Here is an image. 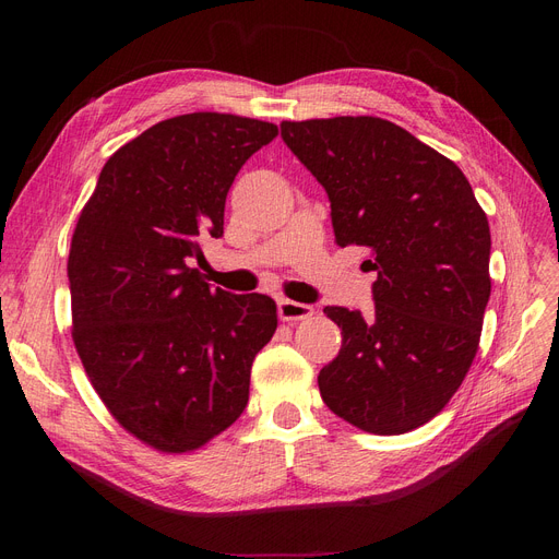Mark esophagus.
<instances>
[{"instance_id":"esophagus-1","label":"esophagus","mask_w":559,"mask_h":559,"mask_svg":"<svg viewBox=\"0 0 559 559\" xmlns=\"http://www.w3.org/2000/svg\"><path fill=\"white\" fill-rule=\"evenodd\" d=\"M277 314L282 321H298V319H308L314 314V308L308 306V302H296V300H280L277 302Z\"/></svg>"}]
</instances>
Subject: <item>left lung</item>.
<instances>
[{
	"label": "left lung",
	"instance_id": "8db88e82",
	"mask_svg": "<svg viewBox=\"0 0 559 559\" xmlns=\"http://www.w3.org/2000/svg\"><path fill=\"white\" fill-rule=\"evenodd\" d=\"M284 144L324 186L341 247L373 253L376 312L324 308L343 331L319 370L329 408L368 433L427 425L466 378L489 300V224L464 173L376 116L284 121Z\"/></svg>",
	"mask_w": 559,
	"mask_h": 559
}]
</instances>
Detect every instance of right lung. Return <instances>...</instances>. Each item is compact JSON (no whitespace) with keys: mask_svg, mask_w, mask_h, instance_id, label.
I'll return each mask as SVG.
<instances>
[{"mask_svg":"<svg viewBox=\"0 0 559 559\" xmlns=\"http://www.w3.org/2000/svg\"><path fill=\"white\" fill-rule=\"evenodd\" d=\"M277 126L195 111L144 130L105 163L72 235V337L118 425L191 452L249 401L253 357L277 329L263 294L212 289L193 261L222 238L226 195Z\"/></svg>","mask_w":559,"mask_h":559,"instance_id":"1","label":"right lung"}]
</instances>
